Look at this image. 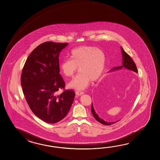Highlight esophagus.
<instances>
[{"label": "esophagus", "mask_w": 160, "mask_h": 160, "mask_svg": "<svg viewBox=\"0 0 160 160\" xmlns=\"http://www.w3.org/2000/svg\"><path fill=\"white\" fill-rule=\"evenodd\" d=\"M75 94H76V95H81L82 94H84V92H79V91H77V92H75Z\"/></svg>", "instance_id": "34e87169"}]
</instances>
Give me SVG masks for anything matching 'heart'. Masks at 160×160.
I'll return each mask as SVG.
<instances>
[{"instance_id": "obj_1", "label": "heart", "mask_w": 160, "mask_h": 160, "mask_svg": "<svg viewBox=\"0 0 160 160\" xmlns=\"http://www.w3.org/2000/svg\"><path fill=\"white\" fill-rule=\"evenodd\" d=\"M70 59H65L60 64V70L67 77H72L78 70V74L68 83L76 90L88 88L91 81H97L105 67L106 57L103 51L92 46H81L72 50ZM79 68H78V67Z\"/></svg>"}]
</instances>
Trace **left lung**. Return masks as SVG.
I'll list each match as a JSON object with an SVG mask.
<instances>
[{
  "mask_svg": "<svg viewBox=\"0 0 160 160\" xmlns=\"http://www.w3.org/2000/svg\"><path fill=\"white\" fill-rule=\"evenodd\" d=\"M121 51H122V65L118 67H116L114 68H112V70H119V69H122V68H125L126 69H128L130 70H132L133 72H137V67H136V64L133 61V59L132 58L130 57L129 55L126 53L125 51L123 50L122 48L121 47ZM98 100V99H97ZM92 114L93 117L95 118V119L99 122L102 123L103 125H110L114 124L115 123L117 122L118 121H116V122H108L105 121H104L102 118H101V117H99L98 115L97 114V113L96 112V111L94 109V108L92 105Z\"/></svg>",
  "mask_w": 160,
  "mask_h": 160,
  "instance_id": "left-lung-1",
  "label": "left lung"
}]
</instances>
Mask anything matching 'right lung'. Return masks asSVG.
<instances>
[{
	"mask_svg": "<svg viewBox=\"0 0 160 160\" xmlns=\"http://www.w3.org/2000/svg\"><path fill=\"white\" fill-rule=\"evenodd\" d=\"M68 43L47 42L31 52L25 62L21 75V85L31 111L46 122L55 123L68 114L74 101L75 92L66 90L59 74V56Z\"/></svg>",
	"mask_w": 160,
	"mask_h": 160,
	"instance_id": "add662e5",
	"label": "right lung"
}]
</instances>
